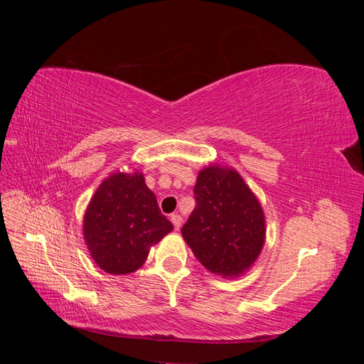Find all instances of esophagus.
<instances>
[{"label":"esophagus","instance_id":"1","mask_svg":"<svg viewBox=\"0 0 364 364\" xmlns=\"http://www.w3.org/2000/svg\"><path fill=\"white\" fill-rule=\"evenodd\" d=\"M170 220H171V223L174 225V229L179 230L181 226H182V217L179 214H173Z\"/></svg>","mask_w":364,"mask_h":364}]
</instances>
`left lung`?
Returning a JSON list of instances; mask_svg holds the SVG:
<instances>
[{"label": "left lung", "mask_w": 364, "mask_h": 364, "mask_svg": "<svg viewBox=\"0 0 364 364\" xmlns=\"http://www.w3.org/2000/svg\"><path fill=\"white\" fill-rule=\"evenodd\" d=\"M196 208L182 237L211 273L241 277L252 267L266 240V220L257 196L234 168L213 164L194 186Z\"/></svg>", "instance_id": "8db88e82"}]
</instances>
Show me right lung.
<instances>
[{"instance_id":"right-lung-1","label":"right lung","mask_w":364,"mask_h":364,"mask_svg":"<svg viewBox=\"0 0 364 364\" xmlns=\"http://www.w3.org/2000/svg\"><path fill=\"white\" fill-rule=\"evenodd\" d=\"M173 230L144 182V174L112 173L98 186L83 217V237L102 270L127 274L138 270L153 245Z\"/></svg>"}]
</instances>
